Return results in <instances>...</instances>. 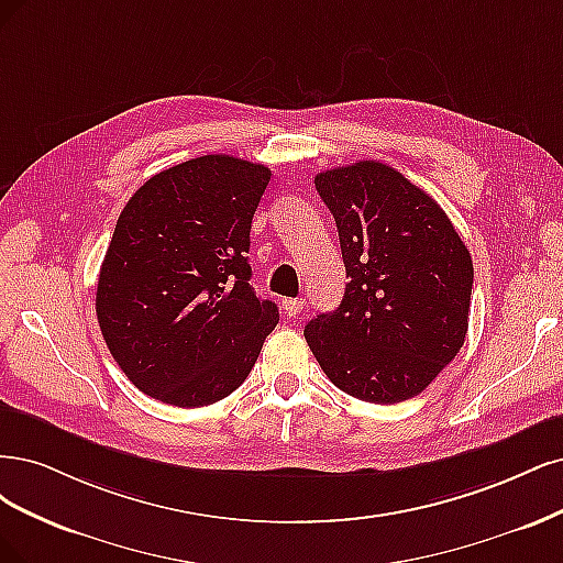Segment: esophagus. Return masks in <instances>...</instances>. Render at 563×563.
<instances>
[{
    "label": "esophagus",
    "instance_id": "obj_1",
    "mask_svg": "<svg viewBox=\"0 0 563 563\" xmlns=\"http://www.w3.org/2000/svg\"><path fill=\"white\" fill-rule=\"evenodd\" d=\"M306 301L303 299H283V313L289 318H297L303 311Z\"/></svg>",
    "mask_w": 563,
    "mask_h": 563
}]
</instances>
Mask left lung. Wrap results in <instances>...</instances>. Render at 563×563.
I'll list each match as a JSON object with an SVG mask.
<instances>
[{
    "mask_svg": "<svg viewBox=\"0 0 563 563\" xmlns=\"http://www.w3.org/2000/svg\"><path fill=\"white\" fill-rule=\"evenodd\" d=\"M349 285L303 336L336 388L376 405L423 393L463 349L473 260L446 212L378 161L316 175Z\"/></svg>",
    "mask_w": 563,
    "mask_h": 563,
    "instance_id": "8db88e82",
    "label": "left lung"
}]
</instances>
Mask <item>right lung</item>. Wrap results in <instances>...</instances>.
<instances>
[{
    "mask_svg": "<svg viewBox=\"0 0 563 563\" xmlns=\"http://www.w3.org/2000/svg\"><path fill=\"white\" fill-rule=\"evenodd\" d=\"M271 170L227 154L150 177L125 203L100 268L96 313L117 365L173 407L220 402L255 367L278 306L247 264Z\"/></svg>",
    "mask_w": 563,
    "mask_h": 563,
    "instance_id": "add662e5",
    "label": "right lung"
}]
</instances>
